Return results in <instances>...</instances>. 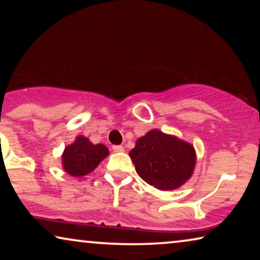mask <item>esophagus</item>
Masks as SVG:
<instances>
[{
    "mask_svg": "<svg viewBox=\"0 0 260 260\" xmlns=\"http://www.w3.org/2000/svg\"><path fill=\"white\" fill-rule=\"evenodd\" d=\"M112 149H113V151H116V152L124 151V148L122 147V145H113Z\"/></svg>",
    "mask_w": 260,
    "mask_h": 260,
    "instance_id": "34e87169",
    "label": "esophagus"
}]
</instances>
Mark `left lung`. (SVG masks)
I'll return each mask as SVG.
<instances>
[{
  "instance_id": "obj_1",
  "label": "left lung",
  "mask_w": 260,
  "mask_h": 260,
  "mask_svg": "<svg viewBox=\"0 0 260 260\" xmlns=\"http://www.w3.org/2000/svg\"><path fill=\"white\" fill-rule=\"evenodd\" d=\"M129 156L138 176L159 190L182 186L197 163L193 145L156 129L138 138Z\"/></svg>"
}]
</instances>
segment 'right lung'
Masks as SVG:
<instances>
[{"instance_id":"add662e5","label":"right lung","mask_w":260,"mask_h":260,"mask_svg":"<svg viewBox=\"0 0 260 260\" xmlns=\"http://www.w3.org/2000/svg\"><path fill=\"white\" fill-rule=\"evenodd\" d=\"M108 155L109 149L104 144H93L88 138L78 136L62 152L63 170L71 176H85L93 172Z\"/></svg>"}]
</instances>
